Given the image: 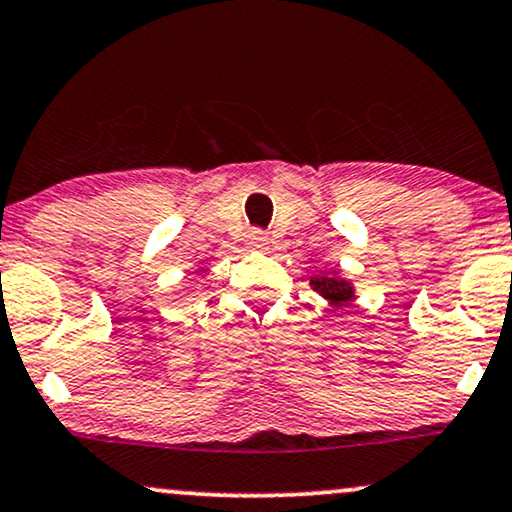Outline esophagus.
Masks as SVG:
<instances>
[{
    "label": "esophagus",
    "instance_id": "34e87169",
    "mask_svg": "<svg viewBox=\"0 0 512 512\" xmlns=\"http://www.w3.org/2000/svg\"><path fill=\"white\" fill-rule=\"evenodd\" d=\"M248 248L250 250H267L269 248V238L262 231H252L248 234Z\"/></svg>",
    "mask_w": 512,
    "mask_h": 512
}]
</instances>
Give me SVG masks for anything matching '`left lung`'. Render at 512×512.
Returning <instances> with one entry per match:
<instances>
[{"instance_id": "left-lung-1", "label": "left lung", "mask_w": 512, "mask_h": 512, "mask_svg": "<svg viewBox=\"0 0 512 512\" xmlns=\"http://www.w3.org/2000/svg\"><path fill=\"white\" fill-rule=\"evenodd\" d=\"M309 286H312V290H316L323 300L331 304L333 309H338L342 304L354 300V283L349 281V278L340 276V271H335V274L312 276L309 278Z\"/></svg>"}]
</instances>
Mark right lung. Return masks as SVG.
I'll use <instances>...</instances> for the list:
<instances>
[{
  "label": "right lung",
  "instance_id": "add662e5",
  "mask_svg": "<svg viewBox=\"0 0 512 512\" xmlns=\"http://www.w3.org/2000/svg\"><path fill=\"white\" fill-rule=\"evenodd\" d=\"M200 271H203V274H205V271H208V269H200Z\"/></svg>",
  "mask_w": 512,
  "mask_h": 512
}]
</instances>
